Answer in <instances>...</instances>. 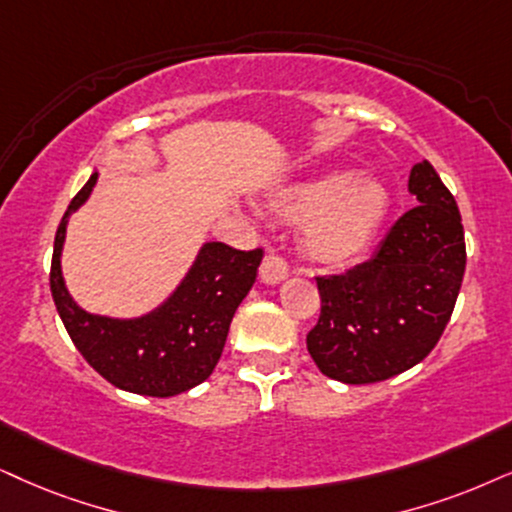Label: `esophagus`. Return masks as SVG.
I'll return each instance as SVG.
<instances>
[{
    "instance_id": "esophagus-1",
    "label": "esophagus",
    "mask_w": 512,
    "mask_h": 512,
    "mask_svg": "<svg viewBox=\"0 0 512 512\" xmlns=\"http://www.w3.org/2000/svg\"><path fill=\"white\" fill-rule=\"evenodd\" d=\"M288 276V264L283 262V257L278 255H267L260 264V278L262 283H269V286H276L283 278Z\"/></svg>"
}]
</instances>
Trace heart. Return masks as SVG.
Wrapping results in <instances>:
<instances>
[{"instance_id":"heart-1","label":"heart","mask_w":512,"mask_h":512,"mask_svg":"<svg viewBox=\"0 0 512 512\" xmlns=\"http://www.w3.org/2000/svg\"><path fill=\"white\" fill-rule=\"evenodd\" d=\"M269 210L302 222L304 255L323 267H347L364 255L390 212V191L378 177L328 170L293 181L269 198Z\"/></svg>"}]
</instances>
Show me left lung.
<instances>
[{
	"mask_svg": "<svg viewBox=\"0 0 512 512\" xmlns=\"http://www.w3.org/2000/svg\"><path fill=\"white\" fill-rule=\"evenodd\" d=\"M404 212L368 262L316 276L321 314L307 333L328 378L368 385L409 371L435 349L465 274V234L451 191L428 160L413 165Z\"/></svg>",
	"mask_w": 512,
	"mask_h": 512,
	"instance_id": "8db88e82",
	"label": "left lung"
}]
</instances>
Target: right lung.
<instances>
[{
  "label": "right lung",
  "instance_id": "right-lung-1",
  "mask_svg": "<svg viewBox=\"0 0 512 512\" xmlns=\"http://www.w3.org/2000/svg\"><path fill=\"white\" fill-rule=\"evenodd\" d=\"M99 172L70 200L56 229L49 286L63 326L77 352L96 373L125 392L174 397L215 371L238 304L250 293L264 252L205 243L189 274L167 300L139 319L89 314L70 297L61 274L68 217L84 205Z\"/></svg>",
  "mask_w": 512,
  "mask_h": 512
}]
</instances>
